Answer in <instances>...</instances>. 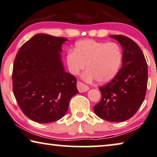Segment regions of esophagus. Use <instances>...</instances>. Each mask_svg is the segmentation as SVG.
<instances>
[{"instance_id":"1","label":"esophagus","mask_w":157,"mask_h":157,"mask_svg":"<svg viewBox=\"0 0 157 157\" xmlns=\"http://www.w3.org/2000/svg\"><path fill=\"white\" fill-rule=\"evenodd\" d=\"M77 87H78V89L79 92H85L89 90V87L87 86L85 84L81 82H78V84H77Z\"/></svg>"}]
</instances>
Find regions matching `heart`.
<instances>
[{
	"label": "heart",
	"instance_id": "heart-1",
	"mask_svg": "<svg viewBox=\"0 0 157 157\" xmlns=\"http://www.w3.org/2000/svg\"><path fill=\"white\" fill-rule=\"evenodd\" d=\"M69 72L78 75L87 65L88 70L82 78L87 82L97 79L106 84L117 75L122 62V51L115 43H105L87 39L75 43L74 50H69L65 57Z\"/></svg>",
	"mask_w": 157,
	"mask_h": 157
}]
</instances>
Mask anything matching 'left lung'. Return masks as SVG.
Here are the masks:
<instances>
[{"instance_id": "obj_1", "label": "left lung", "mask_w": 157, "mask_h": 157, "mask_svg": "<svg viewBox=\"0 0 157 157\" xmlns=\"http://www.w3.org/2000/svg\"><path fill=\"white\" fill-rule=\"evenodd\" d=\"M122 47V65L117 75L99 88L101 99L94 106V113L103 120L120 122L137 112L147 92L148 67L137 44L124 35H109Z\"/></svg>"}]
</instances>
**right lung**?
I'll use <instances>...</instances> for the list:
<instances>
[{"label":"right lung","instance_id":"add662e5","mask_svg":"<svg viewBox=\"0 0 157 157\" xmlns=\"http://www.w3.org/2000/svg\"><path fill=\"white\" fill-rule=\"evenodd\" d=\"M65 37L39 33L24 43L13 70V94L25 116L47 124L61 119L78 93L77 79L65 72L61 57Z\"/></svg>","mask_w":157,"mask_h":157}]
</instances>
